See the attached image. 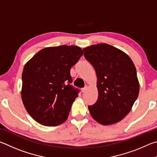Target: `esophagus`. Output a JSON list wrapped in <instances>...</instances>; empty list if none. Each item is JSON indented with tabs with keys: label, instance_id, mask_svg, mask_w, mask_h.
Wrapping results in <instances>:
<instances>
[{
	"label": "esophagus",
	"instance_id": "1",
	"mask_svg": "<svg viewBox=\"0 0 157 157\" xmlns=\"http://www.w3.org/2000/svg\"><path fill=\"white\" fill-rule=\"evenodd\" d=\"M87 87L86 86V87H83V88L81 89V92L84 93V92H86L87 91Z\"/></svg>",
	"mask_w": 157,
	"mask_h": 157
}]
</instances>
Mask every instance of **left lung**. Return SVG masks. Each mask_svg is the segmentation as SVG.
Wrapping results in <instances>:
<instances>
[{"instance_id": "8db88e82", "label": "left lung", "mask_w": 157, "mask_h": 157, "mask_svg": "<svg viewBox=\"0 0 157 157\" xmlns=\"http://www.w3.org/2000/svg\"><path fill=\"white\" fill-rule=\"evenodd\" d=\"M97 77L98 99L88 106L96 121L103 125L117 123L130 112L139 93V82L132 60L127 54L106 43L83 49Z\"/></svg>"}]
</instances>
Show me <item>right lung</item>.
<instances>
[{
	"mask_svg": "<svg viewBox=\"0 0 157 157\" xmlns=\"http://www.w3.org/2000/svg\"><path fill=\"white\" fill-rule=\"evenodd\" d=\"M83 54L75 45L48 47L37 52L24 66L21 98L28 114L45 126L64 123L78 97L70 69Z\"/></svg>",
	"mask_w": 157,
	"mask_h": 157,
	"instance_id": "1",
	"label": "right lung"
}]
</instances>
